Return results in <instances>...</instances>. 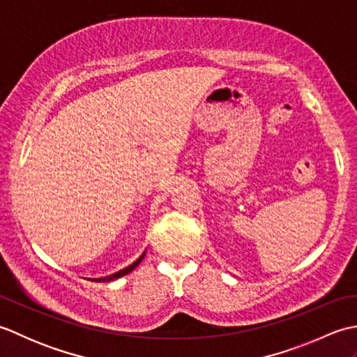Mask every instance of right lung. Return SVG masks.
Returning <instances> with one entry per match:
<instances>
[{"label":"right lung","instance_id":"obj_1","mask_svg":"<svg viewBox=\"0 0 357 357\" xmlns=\"http://www.w3.org/2000/svg\"><path fill=\"white\" fill-rule=\"evenodd\" d=\"M146 256V252H144L141 256H139V259H136L132 265H128L127 268H124V270H121V271H118V273H115V275H112V276H107V278H102V279H98V280H113V279H118V278H121V276H126L127 273H130L135 267H138V264L142 261V257Z\"/></svg>","mask_w":357,"mask_h":357}]
</instances>
